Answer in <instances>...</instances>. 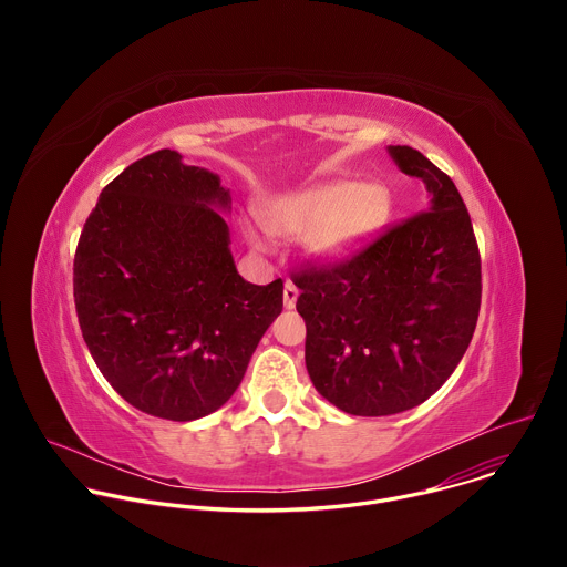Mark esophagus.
<instances>
[{
  "label": "esophagus",
  "instance_id": "34e87169",
  "mask_svg": "<svg viewBox=\"0 0 567 567\" xmlns=\"http://www.w3.org/2000/svg\"><path fill=\"white\" fill-rule=\"evenodd\" d=\"M285 307L287 309H293L296 307V300H298V287L293 282H287L285 285Z\"/></svg>",
  "mask_w": 567,
  "mask_h": 567
}]
</instances>
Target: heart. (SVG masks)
Instances as JSON below:
<instances>
[{
    "mask_svg": "<svg viewBox=\"0 0 567 567\" xmlns=\"http://www.w3.org/2000/svg\"><path fill=\"white\" fill-rule=\"evenodd\" d=\"M390 215L383 186L352 179H326L274 197L260 221H247L245 233L256 249L271 247V233L298 237L320 262H343L359 254Z\"/></svg>",
    "mask_w": 567,
    "mask_h": 567,
    "instance_id": "b5f03b06",
    "label": "heart"
}]
</instances>
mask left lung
Instances as JSON below:
<instances>
[{
  "label": "left lung",
  "mask_w": 567,
  "mask_h": 567,
  "mask_svg": "<svg viewBox=\"0 0 567 567\" xmlns=\"http://www.w3.org/2000/svg\"><path fill=\"white\" fill-rule=\"evenodd\" d=\"M388 152L403 175L424 182V210L350 260L291 276L309 379L359 417L411 411L442 388L471 343L482 293L477 241L455 184L409 145Z\"/></svg>",
  "instance_id": "1"
}]
</instances>
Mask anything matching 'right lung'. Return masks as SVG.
Listing matches in <instances>:
<instances>
[{"label":"right lung","instance_id":"right-lung-1","mask_svg":"<svg viewBox=\"0 0 567 567\" xmlns=\"http://www.w3.org/2000/svg\"><path fill=\"white\" fill-rule=\"evenodd\" d=\"M230 193L175 150L127 166L99 197L73 260L83 339L134 409L190 422L221 409L282 311V280L235 269Z\"/></svg>","mask_w":567,"mask_h":567}]
</instances>
